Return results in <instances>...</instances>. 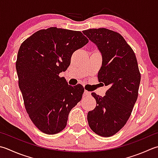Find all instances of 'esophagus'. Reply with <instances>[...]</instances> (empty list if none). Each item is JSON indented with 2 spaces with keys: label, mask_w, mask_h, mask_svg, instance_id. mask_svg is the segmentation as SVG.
<instances>
[{
  "label": "esophagus",
  "mask_w": 158,
  "mask_h": 158,
  "mask_svg": "<svg viewBox=\"0 0 158 158\" xmlns=\"http://www.w3.org/2000/svg\"><path fill=\"white\" fill-rule=\"evenodd\" d=\"M84 95L86 96V97H89V96L91 95V92H88L87 90H85L84 91Z\"/></svg>",
  "instance_id": "obj_1"
}]
</instances>
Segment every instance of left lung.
I'll list each match as a JSON object with an SVG mask.
<instances>
[{
    "instance_id": "1",
    "label": "left lung",
    "mask_w": 158,
    "mask_h": 158,
    "mask_svg": "<svg viewBox=\"0 0 158 158\" xmlns=\"http://www.w3.org/2000/svg\"><path fill=\"white\" fill-rule=\"evenodd\" d=\"M102 55L98 81L108 86L104 97L92 95L97 106L88 114L89 127L103 137L116 134L126 124L138 95L140 83L137 59L120 33L99 28L83 31Z\"/></svg>"
}]
</instances>
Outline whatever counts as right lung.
I'll use <instances>...</instances> for the list:
<instances>
[{"label": "right lung", "instance_id": "obj_1", "mask_svg": "<svg viewBox=\"0 0 158 158\" xmlns=\"http://www.w3.org/2000/svg\"><path fill=\"white\" fill-rule=\"evenodd\" d=\"M88 42L77 31L51 27L22 43L15 68L27 112L39 130L52 135L66 127L70 110L81 100L84 88L59 76L70 66L74 52Z\"/></svg>", "mask_w": 158, "mask_h": 158}]
</instances>
